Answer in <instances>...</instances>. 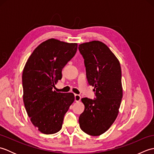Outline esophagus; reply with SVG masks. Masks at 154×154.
Listing matches in <instances>:
<instances>
[{
	"mask_svg": "<svg viewBox=\"0 0 154 154\" xmlns=\"http://www.w3.org/2000/svg\"><path fill=\"white\" fill-rule=\"evenodd\" d=\"M81 97L80 95H79V94H75V102H79V101L81 100Z\"/></svg>",
	"mask_w": 154,
	"mask_h": 154,
	"instance_id": "1",
	"label": "esophagus"
}]
</instances>
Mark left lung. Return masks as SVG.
I'll list each match as a JSON object with an SVG mask.
<instances>
[{
	"label": "left lung",
	"instance_id": "left-lung-1",
	"mask_svg": "<svg viewBox=\"0 0 154 154\" xmlns=\"http://www.w3.org/2000/svg\"><path fill=\"white\" fill-rule=\"evenodd\" d=\"M88 83L94 87V99L83 98L85 110L79 118L81 129L91 136L105 132L119 114L122 98V73L119 60L106 45L99 41L81 44Z\"/></svg>",
	"mask_w": 154,
	"mask_h": 154
}]
</instances>
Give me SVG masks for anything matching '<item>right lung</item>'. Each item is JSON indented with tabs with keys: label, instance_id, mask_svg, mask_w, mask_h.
<instances>
[{
	"label": "right lung",
	"instance_id": "right-lung-1",
	"mask_svg": "<svg viewBox=\"0 0 154 154\" xmlns=\"http://www.w3.org/2000/svg\"><path fill=\"white\" fill-rule=\"evenodd\" d=\"M77 44L51 38L32 52L22 73L23 100L32 123L39 131L51 134L60 131L63 118L73 103V93L53 91L61 71L73 57Z\"/></svg>",
	"mask_w": 154,
	"mask_h": 154
}]
</instances>
